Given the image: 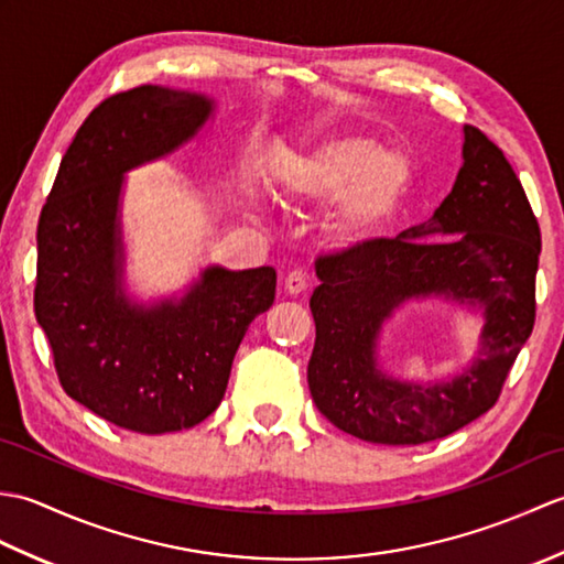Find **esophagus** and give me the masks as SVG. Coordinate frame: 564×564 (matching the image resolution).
Listing matches in <instances>:
<instances>
[{
	"instance_id": "esophagus-1",
	"label": "esophagus",
	"mask_w": 564,
	"mask_h": 564,
	"mask_svg": "<svg viewBox=\"0 0 564 564\" xmlns=\"http://www.w3.org/2000/svg\"><path fill=\"white\" fill-rule=\"evenodd\" d=\"M307 289V273L301 269H293L289 275H285V291L291 295H301Z\"/></svg>"
}]
</instances>
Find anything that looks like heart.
I'll return each instance as SVG.
<instances>
[{
	"label": "heart",
	"mask_w": 564,
	"mask_h": 564,
	"mask_svg": "<svg viewBox=\"0 0 564 564\" xmlns=\"http://www.w3.org/2000/svg\"><path fill=\"white\" fill-rule=\"evenodd\" d=\"M361 138L327 140L295 162L289 191L303 200H337L329 232L339 245H358L388 225L412 184V162L400 150L377 152Z\"/></svg>",
	"instance_id": "b5f03b06"
}]
</instances>
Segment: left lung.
<instances>
[{"label":"left lung","instance_id":"1","mask_svg":"<svg viewBox=\"0 0 564 564\" xmlns=\"http://www.w3.org/2000/svg\"><path fill=\"white\" fill-rule=\"evenodd\" d=\"M463 135V166L434 218L315 261L322 283L310 297L317 337L307 386L317 410L361 441L416 446L475 422L499 400L533 332L541 227L505 152L475 126ZM429 294L481 305L484 356L434 387L382 377L381 322L410 296Z\"/></svg>","mask_w":564,"mask_h":564}]
</instances>
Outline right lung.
<instances>
[{
    "instance_id": "right-lung-1",
    "label": "right lung",
    "mask_w": 564,
    "mask_h": 564,
    "mask_svg": "<svg viewBox=\"0 0 564 564\" xmlns=\"http://www.w3.org/2000/svg\"><path fill=\"white\" fill-rule=\"evenodd\" d=\"M210 113L203 94H113L79 126L41 210L33 307L59 386L138 434L191 429L218 410L239 341L275 297L271 267H208L182 301L150 307L121 289L123 174L184 145Z\"/></svg>"
}]
</instances>
